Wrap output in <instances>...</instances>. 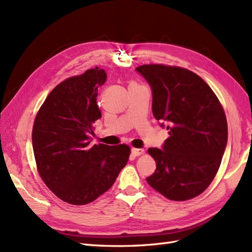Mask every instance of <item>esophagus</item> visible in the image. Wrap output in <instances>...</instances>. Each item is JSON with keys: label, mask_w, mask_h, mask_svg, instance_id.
<instances>
[{"label": "esophagus", "mask_w": 252, "mask_h": 252, "mask_svg": "<svg viewBox=\"0 0 252 252\" xmlns=\"http://www.w3.org/2000/svg\"><path fill=\"white\" fill-rule=\"evenodd\" d=\"M131 153L133 154L134 157H139L141 154L144 153V149H137V148H132Z\"/></svg>", "instance_id": "1"}]
</instances>
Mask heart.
Instances as JSON below:
<instances>
[{
    "mask_svg": "<svg viewBox=\"0 0 252 252\" xmlns=\"http://www.w3.org/2000/svg\"><path fill=\"white\" fill-rule=\"evenodd\" d=\"M131 85H137V84H134V83H133V84H131Z\"/></svg>",
    "mask_w": 252,
    "mask_h": 252,
    "instance_id": "obj_1",
    "label": "heart"
}]
</instances>
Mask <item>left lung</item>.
<instances>
[{
	"label": "left lung",
	"instance_id": "obj_1",
	"mask_svg": "<svg viewBox=\"0 0 252 252\" xmlns=\"http://www.w3.org/2000/svg\"><path fill=\"white\" fill-rule=\"evenodd\" d=\"M135 70L151 87L154 118L169 130L162 149L148 150L157 170L147 182L170 200L195 198L215 178L227 147L228 125L220 102L188 69L144 64Z\"/></svg>",
	"mask_w": 252,
	"mask_h": 252
}]
</instances>
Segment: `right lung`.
I'll return each instance as SVG.
<instances>
[{"label":"right lung","instance_id":"add662e5","mask_svg":"<svg viewBox=\"0 0 252 252\" xmlns=\"http://www.w3.org/2000/svg\"><path fill=\"white\" fill-rule=\"evenodd\" d=\"M103 69L70 77L49 94L32 133L38 172L51 191L74 205L93 202L112 188L130 157L126 145L92 146L94 121L101 118L98 88Z\"/></svg>","mask_w":252,"mask_h":252}]
</instances>
